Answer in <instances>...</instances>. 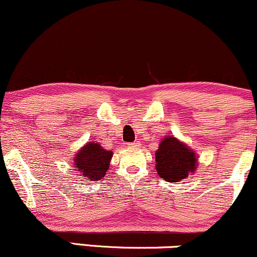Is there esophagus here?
Masks as SVG:
<instances>
[{"instance_id": "34e87169", "label": "esophagus", "mask_w": 257, "mask_h": 257, "mask_svg": "<svg viewBox=\"0 0 257 257\" xmlns=\"http://www.w3.org/2000/svg\"><path fill=\"white\" fill-rule=\"evenodd\" d=\"M129 147H132V149H135V147H139V145H140V143L139 141H135V143H132V144H128Z\"/></svg>"}]
</instances>
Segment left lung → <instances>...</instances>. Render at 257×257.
<instances>
[{
	"instance_id": "obj_1",
	"label": "left lung",
	"mask_w": 257,
	"mask_h": 257,
	"mask_svg": "<svg viewBox=\"0 0 257 257\" xmlns=\"http://www.w3.org/2000/svg\"><path fill=\"white\" fill-rule=\"evenodd\" d=\"M156 156V170L168 182H180L194 173L198 166V156L194 150L178 138L167 135L159 143Z\"/></svg>"
}]
</instances>
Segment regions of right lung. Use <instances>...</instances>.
<instances>
[{"mask_svg":"<svg viewBox=\"0 0 257 257\" xmlns=\"http://www.w3.org/2000/svg\"><path fill=\"white\" fill-rule=\"evenodd\" d=\"M112 156L111 150H105L100 144L88 141L73 157L75 170L85 181H98L106 175Z\"/></svg>","mask_w":257,"mask_h":257,"instance_id":"obj_1","label":"right lung"}]
</instances>
